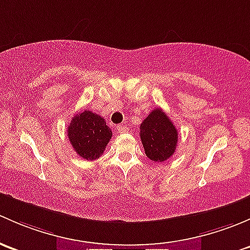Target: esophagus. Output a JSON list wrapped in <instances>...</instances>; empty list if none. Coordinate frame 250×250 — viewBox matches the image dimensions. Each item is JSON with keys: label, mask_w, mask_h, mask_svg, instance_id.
Here are the masks:
<instances>
[{"label": "esophagus", "mask_w": 250, "mask_h": 250, "mask_svg": "<svg viewBox=\"0 0 250 250\" xmlns=\"http://www.w3.org/2000/svg\"><path fill=\"white\" fill-rule=\"evenodd\" d=\"M117 130H118V132H126V131H127V127H126V125H118L117 126Z\"/></svg>", "instance_id": "esophagus-1"}]
</instances>
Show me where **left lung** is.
Masks as SVG:
<instances>
[{
	"label": "left lung",
	"mask_w": 250,
	"mask_h": 250,
	"mask_svg": "<svg viewBox=\"0 0 250 250\" xmlns=\"http://www.w3.org/2000/svg\"><path fill=\"white\" fill-rule=\"evenodd\" d=\"M140 130L144 151L150 160L163 163L173 155L178 143V132L161 108L149 113L141 124Z\"/></svg>",
	"instance_id": "8db88e82"
}]
</instances>
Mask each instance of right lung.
<instances>
[{"mask_svg":"<svg viewBox=\"0 0 250 250\" xmlns=\"http://www.w3.org/2000/svg\"><path fill=\"white\" fill-rule=\"evenodd\" d=\"M112 135L104 118L90 110L74 115L67 127L68 140L76 153L89 161L104 154Z\"/></svg>","mask_w":250,"mask_h":250,"instance_id":"add662e5","label":"right lung"}]
</instances>
